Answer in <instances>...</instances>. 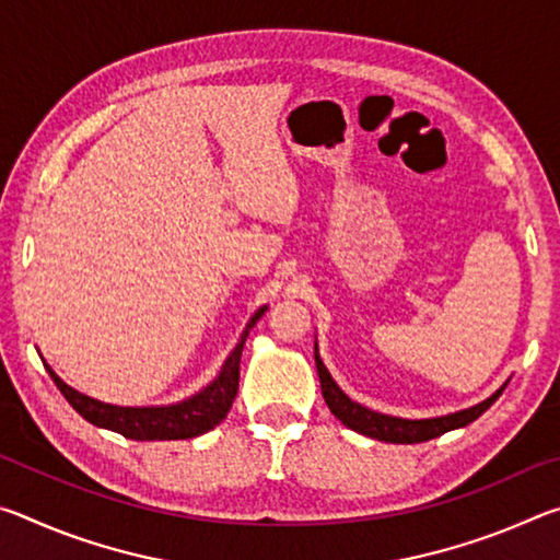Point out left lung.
<instances>
[{
  "mask_svg": "<svg viewBox=\"0 0 560 560\" xmlns=\"http://www.w3.org/2000/svg\"><path fill=\"white\" fill-rule=\"evenodd\" d=\"M314 355H316V371H318V377H320V393H324V400L328 405V410L334 412L338 420L346 424V428L365 434V438H373V440H381V442H393V444L428 442V440L440 438V434L450 432V430L464 428V424L477 420L481 412H487L506 387V383H504L494 395L487 397L485 402L469 407V410H459V412H452V415H444V417H430V420H402V417H393V415L368 410V407H363L360 402L350 400V397L343 390H340L334 377H330V373L326 371L324 360H320V355H318V346L314 350Z\"/></svg>",
  "mask_w": 560,
  "mask_h": 560,
  "instance_id": "1",
  "label": "left lung"
}]
</instances>
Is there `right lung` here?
I'll use <instances>...</instances> for the list:
<instances>
[{"mask_svg":"<svg viewBox=\"0 0 560 560\" xmlns=\"http://www.w3.org/2000/svg\"><path fill=\"white\" fill-rule=\"evenodd\" d=\"M267 306H261L257 314L249 318L244 334L240 336V343L234 346L230 358L224 360L220 375L214 381L202 387L200 393L187 397L183 402L175 405H160V407H120V405H108L101 400H93V397L73 390L71 385H66L59 375H56L49 365L51 381L59 387L61 395L69 400V405L79 412L83 420H89L96 428H106L122 434L128 440H140V442H153V440H189L200 438V434L214 430L220 424L240 390V360H242V348L244 340L249 336L254 324L264 316Z\"/></svg>","mask_w":560,"mask_h":560,"instance_id":"add662e5","label":"right lung"}]
</instances>
